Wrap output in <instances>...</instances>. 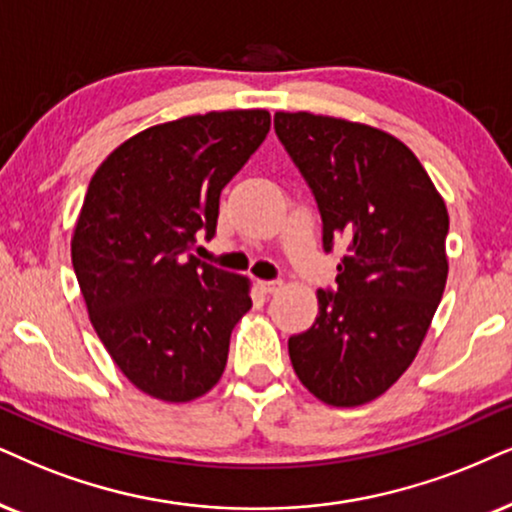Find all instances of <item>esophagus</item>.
I'll return each mask as SVG.
<instances>
[{
	"label": "esophagus",
	"mask_w": 512,
	"mask_h": 512,
	"mask_svg": "<svg viewBox=\"0 0 512 512\" xmlns=\"http://www.w3.org/2000/svg\"><path fill=\"white\" fill-rule=\"evenodd\" d=\"M260 288L264 290V293L274 295V293H278V290L283 288V281H281V278H271V281H260Z\"/></svg>",
	"instance_id": "esophagus-1"
}]
</instances>
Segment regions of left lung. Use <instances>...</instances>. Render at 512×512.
Here are the masks:
<instances>
[{"instance_id":"obj_1","label":"left lung","mask_w":512,"mask_h":512,"mask_svg":"<svg viewBox=\"0 0 512 512\" xmlns=\"http://www.w3.org/2000/svg\"><path fill=\"white\" fill-rule=\"evenodd\" d=\"M281 144L312 189L323 248L347 243L338 293L288 340L300 383L331 406L390 390L416 359L444 295L449 212L406 144L383 129L314 113H276Z\"/></svg>"}]
</instances>
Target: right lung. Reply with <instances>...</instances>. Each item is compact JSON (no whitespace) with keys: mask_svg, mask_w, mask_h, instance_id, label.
I'll return each instance as SVG.
<instances>
[{"mask_svg":"<svg viewBox=\"0 0 512 512\" xmlns=\"http://www.w3.org/2000/svg\"><path fill=\"white\" fill-rule=\"evenodd\" d=\"M267 111H212L134 134L89 181L70 255L89 321L125 378L184 404L222 378L250 278L191 255L219 193L260 148Z\"/></svg>","mask_w":512,"mask_h":512,"instance_id":"obj_1","label":"right lung"}]
</instances>
